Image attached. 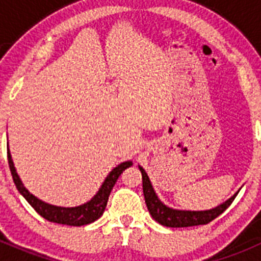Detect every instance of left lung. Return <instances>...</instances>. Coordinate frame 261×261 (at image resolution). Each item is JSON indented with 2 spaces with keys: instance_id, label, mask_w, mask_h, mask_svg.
Masks as SVG:
<instances>
[{
  "instance_id": "1",
  "label": "left lung",
  "mask_w": 261,
  "mask_h": 261,
  "mask_svg": "<svg viewBox=\"0 0 261 261\" xmlns=\"http://www.w3.org/2000/svg\"><path fill=\"white\" fill-rule=\"evenodd\" d=\"M138 168L142 174V190H144L147 211L156 222L167 226V227H190V226L206 225L229 208L231 202L234 201L235 196L238 195L237 192L229 200H226L223 204L218 205L213 209H209V211H177V209L168 208L167 205H165L158 199L146 171L141 166H138Z\"/></svg>"
}]
</instances>
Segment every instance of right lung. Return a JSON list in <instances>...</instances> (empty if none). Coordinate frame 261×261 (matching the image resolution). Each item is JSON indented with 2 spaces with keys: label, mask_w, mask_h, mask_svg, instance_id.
<instances>
[{
  "label": "right lung",
  "mask_w": 261,
  "mask_h": 261,
  "mask_svg": "<svg viewBox=\"0 0 261 261\" xmlns=\"http://www.w3.org/2000/svg\"><path fill=\"white\" fill-rule=\"evenodd\" d=\"M8 161L14 184H15V187H17V190L19 191L20 195L29 201V204L31 205L32 208L35 209L43 218L49 221V222L61 223V225L68 226L89 225V223L98 220L99 217L103 214V212H105L106 206H107V201L108 197H110L111 191L114 188L115 183L117 181V179H119V176L121 175V172H123L125 168L130 167V166L133 165L132 161H126V162L120 163L117 167H115L114 170L107 175V177H106L105 181H103L102 187L99 188L96 195L94 196L90 201L85 202V204L80 205V206L64 208V206H56V205H50L44 201H41V200L35 197L32 193H30L29 190H26V187L23 186L22 180H20L17 171H15V167H14L13 159H11L9 149Z\"/></svg>",
  "instance_id": "1"
}]
</instances>
